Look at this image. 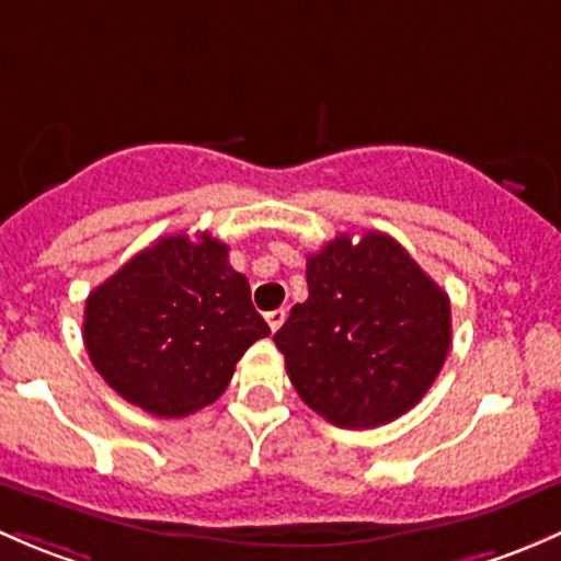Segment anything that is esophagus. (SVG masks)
<instances>
[{
  "instance_id": "34e87169",
  "label": "esophagus",
  "mask_w": 561,
  "mask_h": 561,
  "mask_svg": "<svg viewBox=\"0 0 561 561\" xmlns=\"http://www.w3.org/2000/svg\"><path fill=\"white\" fill-rule=\"evenodd\" d=\"M264 319H267L270 329H273V332H278V329L283 327V321H286V310H283V308H278V310H270V313L264 316Z\"/></svg>"
}]
</instances>
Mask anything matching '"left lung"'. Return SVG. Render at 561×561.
Segmentation results:
<instances>
[{"label": "left lung", "mask_w": 561, "mask_h": 561, "mask_svg": "<svg viewBox=\"0 0 561 561\" xmlns=\"http://www.w3.org/2000/svg\"><path fill=\"white\" fill-rule=\"evenodd\" d=\"M305 275L308 299L273 337L305 405L343 430L419 405L451 348L448 294L383 232L337 234Z\"/></svg>", "instance_id": "left-lung-1"}]
</instances>
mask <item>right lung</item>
<instances>
[{"instance_id":"1","label":"right lung","mask_w":561,"mask_h":561,"mask_svg":"<svg viewBox=\"0 0 561 561\" xmlns=\"http://www.w3.org/2000/svg\"><path fill=\"white\" fill-rule=\"evenodd\" d=\"M270 327L229 245L170 234L131 256L85 299L91 365L126 402L181 419L210 405Z\"/></svg>"}]
</instances>
